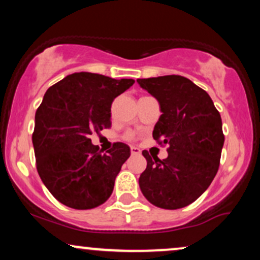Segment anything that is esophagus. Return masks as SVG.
Listing matches in <instances>:
<instances>
[{"label":"esophagus","mask_w":260,"mask_h":260,"mask_svg":"<svg viewBox=\"0 0 260 260\" xmlns=\"http://www.w3.org/2000/svg\"><path fill=\"white\" fill-rule=\"evenodd\" d=\"M131 154H132V155H139V154H140L139 148H137V147H131Z\"/></svg>","instance_id":"1"}]
</instances>
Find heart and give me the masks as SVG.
<instances>
[{
    "label": "heart",
    "instance_id": "1",
    "mask_svg": "<svg viewBox=\"0 0 260 260\" xmlns=\"http://www.w3.org/2000/svg\"><path fill=\"white\" fill-rule=\"evenodd\" d=\"M134 138H136V136L132 132H127L126 134H124V139L127 140H133Z\"/></svg>",
    "mask_w": 260,
    "mask_h": 260
}]
</instances>
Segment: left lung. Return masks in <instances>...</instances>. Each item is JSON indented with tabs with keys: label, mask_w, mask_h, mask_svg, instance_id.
Wrapping results in <instances>:
<instances>
[{
	"label": "left lung",
	"mask_w": 260,
	"mask_h": 260,
	"mask_svg": "<svg viewBox=\"0 0 260 260\" xmlns=\"http://www.w3.org/2000/svg\"><path fill=\"white\" fill-rule=\"evenodd\" d=\"M160 104L162 115L153 138L169 145L160 160L147 150V169L139 177L143 196L157 208L187 207L207 190L215 177L225 136L221 116L208 92L182 76L137 79Z\"/></svg>",
	"instance_id": "left-lung-1"
}]
</instances>
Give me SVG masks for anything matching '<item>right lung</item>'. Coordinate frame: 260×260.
I'll list each match as a JSON object with an SVG mask.
<instances>
[{
  "instance_id": "right-lung-1",
  "label": "right lung",
  "mask_w": 260,
  "mask_h": 260,
  "mask_svg": "<svg viewBox=\"0 0 260 260\" xmlns=\"http://www.w3.org/2000/svg\"><path fill=\"white\" fill-rule=\"evenodd\" d=\"M133 83L80 72L45 92L35 113L32 145L38 174L59 203L86 210L110 198L116 176L131 155L129 147L116 142L107 154H101L89 137L111 127L112 101Z\"/></svg>"
}]
</instances>
